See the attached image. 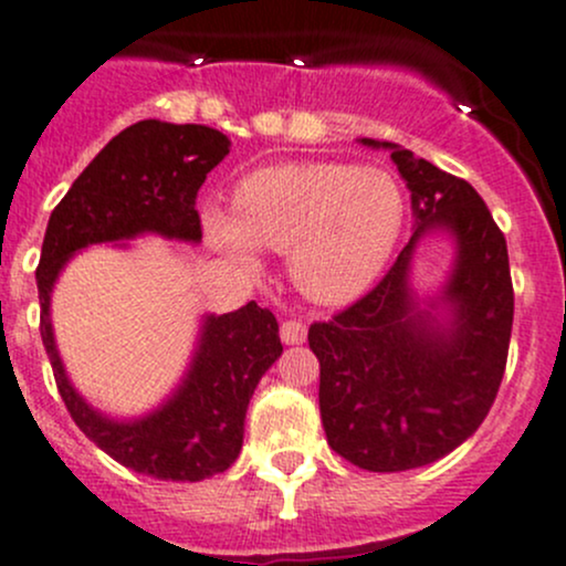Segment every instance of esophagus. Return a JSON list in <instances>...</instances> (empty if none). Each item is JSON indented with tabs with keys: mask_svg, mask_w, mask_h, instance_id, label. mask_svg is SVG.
<instances>
[{
	"mask_svg": "<svg viewBox=\"0 0 566 566\" xmlns=\"http://www.w3.org/2000/svg\"><path fill=\"white\" fill-rule=\"evenodd\" d=\"M279 336H282L284 344H303L306 342V325L301 319H284Z\"/></svg>",
	"mask_w": 566,
	"mask_h": 566,
	"instance_id": "1",
	"label": "esophagus"
}]
</instances>
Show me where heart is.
<instances>
[{
	"label": "heart",
	"instance_id": "1",
	"mask_svg": "<svg viewBox=\"0 0 566 566\" xmlns=\"http://www.w3.org/2000/svg\"><path fill=\"white\" fill-rule=\"evenodd\" d=\"M233 208H203L208 243L243 273L260 271V247L290 252L293 284L323 306H344L374 287L407 213L396 178L347 163L258 168L238 181Z\"/></svg>",
	"mask_w": 566,
	"mask_h": 566
}]
</instances>
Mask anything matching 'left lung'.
I'll return each mask as SVG.
<instances>
[{"label":"left lung","instance_id":"8db88e82","mask_svg":"<svg viewBox=\"0 0 566 566\" xmlns=\"http://www.w3.org/2000/svg\"><path fill=\"white\" fill-rule=\"evenodd\" d=\"M385 148L412 192L415 228L382 282L347 312L308 328L319 360V415L338 455L368 472H407L453 453L485 420L513 331L507 241L472 184L396 143ZM448 234L449 279L420 300L419 241Z\"/></svg>","mask_w":566,"mask_h":566}]
</instances>
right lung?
Listing matches in <instances>:
<instances>
[{
    "label": "right lung",
    "mask_w": 566,
    "mask_h": 566,
    "mask_svg": "<svg viewBox=\"0 0 566 566\" xmlns=\"http://www.w3.org/2000/svg\"><path fill=\"white\" fill-rule=\"evenodd\" d=\"M230 154L228 135L203 124L159 118L118 133L75 178L48 219L38 265L40 336L75 426L113 461L157 480L198 483L224 472L241 453L249 398L282 355L279 323L249 301L238 312L200 319L192 360L159 407L118 420L94 409L64 371L51 325V293L64 265L94 243L163 235L200 243L195 198Z\"/></svg>",
    "instance_id": "1"
}]
</instances>
